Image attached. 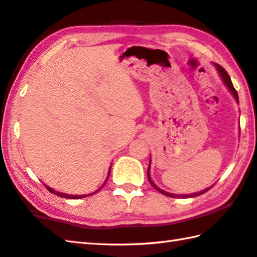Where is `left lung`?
I'll list each match as a JSON object with an SVG mask.
<instances>
[{
  "instance_id": "obj_1",
  "label": "left lung",
  "mask_w": 257,
  "mask_h": 257,
  "mask_svg": "<svg viewBox=\"0 0 257 257\" xmlns=\"http://www.w3.org/2000/svg\"><path fill=\"white\" fill-rule=\"evenodd\" d=\"M216 65V67H217V69H218V72H219V74H220V76L222 77V81H223V83L226 84V86L228 87V90L230 91V93L232 95H234V97H235V100L237 101V102H239V100H238V94H237V91L235 90V87H234V85H232V83H231V80H230V77H229V75H228V73L225 71V68L223 67H221L220 65H218V64H214ZM149 166H151V160H149V165H148V170H147V176H148V181H149V183H151L152 185H153V188L154 189H156L158 192H161L162 194H164V195H167V197H170V198H193V197H198V195H201V194H203V193H206L207 191H209L210 189H211V186H210V188H207V189H204V190H202V191H200V192H197V193H192V194H185V195H180V194H174V193H169V192H166V191H163V190H161L160 188H158V186L154 183V182L152 181V179H151V175H149Z\"/></svg>"
}]
</instances>
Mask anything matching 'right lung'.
Wrapping results in <instances>:
<instances>
[{
	"label": "right lung",
	"instance_id": "obj_1",
	"mask_svg": "<svg viewBox=\"0 0 257 257\" xmlns=\"http://www.w3.org/2000/svg\"><path fill=\"white\" fill-rule=\"evenodd\" d=\"M110 170H111V167H110ZM110 170H109V174H108V177H106V180L109 179V176H110ZM106 180H105V182L103 183V185L101 186L100 189H97L95 192H92V193H90V194H87V195H85V194H83V195H71V194H66V193H60V192H57V191H55V190H53L51 188H49V186H47V185H45L46 188H47V190L49 191L50 193H53V194H55V195H58V197H60V198H66V199H81V198H85V197H90V195H93V194H95L97 191H100L102 188H103L104 186V184L106 183Z\"/></svg>",
	"mask_w": 257,
	"mask_h": 257
}]
</instances>
